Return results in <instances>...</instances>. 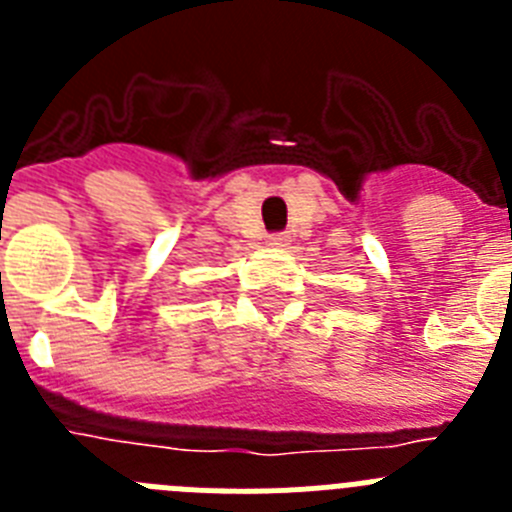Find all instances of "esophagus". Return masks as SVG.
I'll list each match as a JSON object with an SVG mask.
<instances>
[{
    "mask_svg": "<svg viewBox=\"0 0 512 512\" xmlns=\"http://www.w3.org/2000/svg\"><path fill=\"white\" fill-rule=\"evenodd\" d=\"M271 243H274V246H284V243H287V235H274V238H271Z\"/></svg>",
    "mask_w": 512,
    "mask_h": 512,
    "instance_id": "esophagus-1",
    "label": "esophagus"
}]
</instances>
